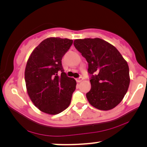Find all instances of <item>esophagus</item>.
<instances>
[{"instance_id": "esophagus-1", "label": "esophagus", "mask_w": 147, "mask_h": 147, "mask_svg": "<svg viewBox=\"0 0 147 147\" xmlns=\"http://www.w3.org/2000/svg\"><path fill=\"white\" fill-rule=\"evenodd\" d=\"M83 80H84L83 78L80 77V78H77V79H76V81H77L78 82H81Z\"/></svg>"}]
</instances>
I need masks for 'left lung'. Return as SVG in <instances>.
Listing matches in <instances>:
<instances>
[{"instance_id": "left-lung-1", "label": "left lung", "mask_w": 147, "mask_h": 147, "mask_svg": "<svg viewBox=\"0 0 147 147\" xmlns=\"http://www.w3.org/2000/svg\"><path fill=\"white\" fill-rule=\"evenodd\" d=\"M74 45L88 63L92 86L86 94L88 102L101 110L116 107L129 87L127 62L114 46L100 38L76 39Z\"/></svg>"}]
</instances>
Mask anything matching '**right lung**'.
I'll return each mask as SVG.
<instances>
[{"instance_id":"1","label":"right lung","mask_w":147,"mask_h":147,"mask_svg":"<svg viewBox=\"0 0 147 147\" xmlns=\"http://www.w3.org/2000/svg\"><path fill=\"white\" fill-rule=\"evenodd\" d=\"M72 43L73 40L69 39L47 38L33 50L27 61L25 80L28 95L45 113L59 114L71 102L76 82L64 72L61 59Z\"/></svg>"}]
</instances>
